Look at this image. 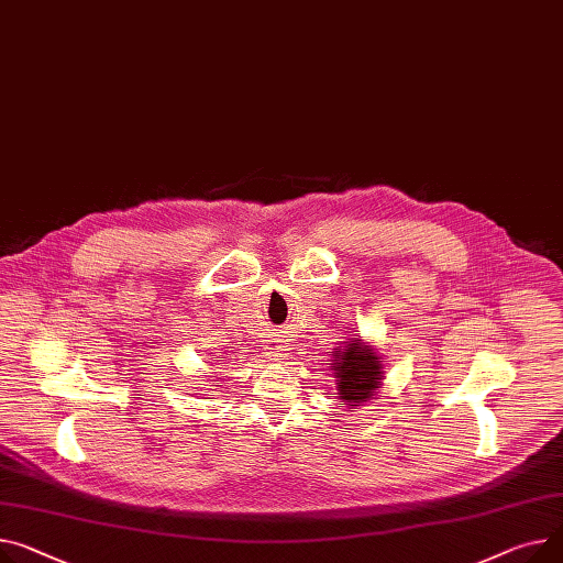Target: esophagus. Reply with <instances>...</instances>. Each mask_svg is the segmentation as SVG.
<instances>
[{
  "label": "esophagus",
  "mask_w": 563,
  "mask_h": 563,
  "mask_svg": "<svg viewBox=\"0 0 563 563\" xmlns=\"http://www.w3.org/2000/svg\"><path fill=\"white\" fill-rule=\"evenodd\" d=\"M267 355H269L272 360H283V357L287 355V346H285L280 340H269Z\"/></svg>",
  "instance_id": "34e87169"
}]
</instances>
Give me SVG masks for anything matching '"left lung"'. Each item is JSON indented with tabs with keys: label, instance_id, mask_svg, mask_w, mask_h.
Here are the masks:
<instances>
[{
	"label": "left lung",
	"instance_id": "left-lung-1",
	"mask_svg": "<svg viewBox=\"0 0 563 563\" xmlns=\"http://www.w3.org/2000/svg\"><path fill=\"white\" fill-rule=\"evenodd\" d=\"M332 371L336 378V394H340L336 398L351 411L376 396L385 380L383 360L357 336H353V342H344V349H334Z\"/></svg>",
	"mask_w": 563,
	"mask_h": 563
}]
</instances>
